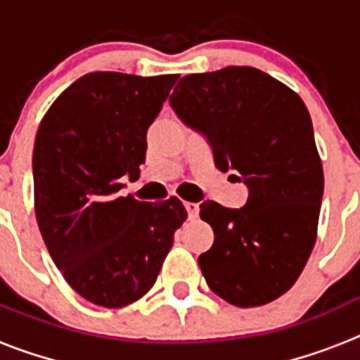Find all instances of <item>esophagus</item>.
<instances>
[{"label": "esophagus", "mask_w": 360, "mask_h": 360, "mask_svg": "<svg viewBox=\"0 0 360 360\" xmlns=\"http://www.w3.org/2000/svg\"><path fill=\"white\" fill-rule=\"evenodd\" d=\"M186 211H187V214H189V218H196V216H198V212H200L198 203L186 202Z\"/></svg>", "instance_id": "34e87169"}]
</instances>
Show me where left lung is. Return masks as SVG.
Listing matches in <instances>:
<instances>
[{
	"instance_id": "left-lung-1",
	"label": "left lung",
	"mask_w": 360,
	"mask_h": 360,
	"mask_svg": "<svg viewBox=\"0 0 360 360\" xmlns=\"http://www.w3.org/2000/svg\"><path fill=\"white\" fill-rule=\"evenodd\" d=\"M169 103L207 139L216 167L249 187L241 209L200 205L214 231L198 257L203 278L234 307L274 301L297 281L317 238L324 176L307 106L252 66L186 75Z\"/></svg>"
}]
</instances>
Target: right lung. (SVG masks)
I'll use <instances>...</instances> for the list:
<instances>
[{
  "instance_id": "add662e5",
  "label": "right lung",
  "mask_w": 360,
  "mask_h": 360,
  "mask_svg": "<svg viewBox=\"0 0 360 360\" xmlns=\"http://www.w3.org/2000/svg\"><path fill=\"white\" fill-rule=\"evenodd\" d=\"M178 75L91 72L68 86L43 117L34 144V205L56 266L79 295L106 308L155 285L187 211L120 196L139 178L146 133Z\"/></svg>"
}]
</instances>
